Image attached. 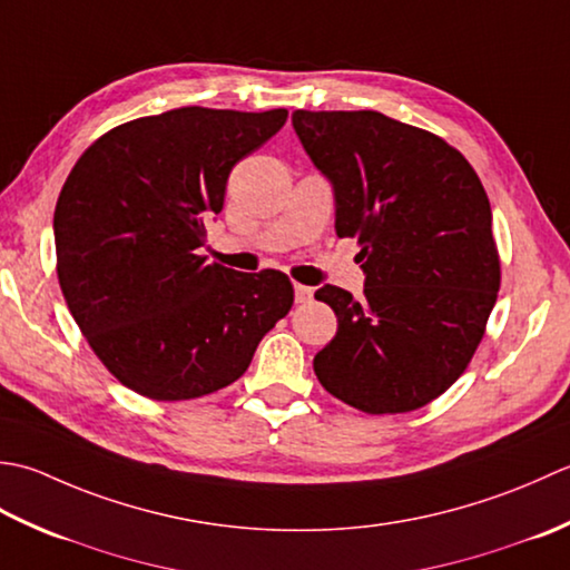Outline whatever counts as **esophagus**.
I'll return each mask as SVG.
<instances>
[{
	"label": "esophagus",
	"mask_w": 570,
	"mask_h": 570,
	"mask_svg": "<svg viewBox=\"0 0 570 570\" xmlns=\"http://www.w3.org/2000/svg\"><path fill=\"white\" fill-rule=\"evenodd\" d=\"M312 295H315V289L307 287V285H295V302H299V305H305V302L312 299Z\"/></svg>",
	"instance_id": "34e87169"
}]
</instances>
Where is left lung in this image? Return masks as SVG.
Instances as JSON below:
<instances>
[{
    "mask_svg": "<svg viewBox=\"0 0 570 570\" xmlns=\"http://www.w3.org/2000/svg\"><path fill=\"white\" fill-rule=\"evenodd\" d=\"M332 181L336 236L356 238L364 297L324 285L336 334L315 356L332 396L383 415L445 393L468 368L499 293L492 208L455 147L376 110H295Z\"/></svg>",
    "mask_w": 570,
    "mask_h": 570,
    "instance_id": "8db88e82",
    "label": "left lung"
}]
</instances>
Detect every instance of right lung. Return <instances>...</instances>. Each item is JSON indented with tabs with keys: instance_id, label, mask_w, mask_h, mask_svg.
<instances>
[{
	"instance_id": "obj_1",
	"label": "right lung",
	"mask_w": 570,
	"mask_h": 570,
	"mask_svg": "<svg viewBox=\"0 0 570 570\" xmlns=\"http://www.w3.org/2000/svg\"><path fill=\"white\" fill-rule=\"evenodd\" d=\"M285 120L283 108L149 115L98 137L68 174L53 214L58 285L90 350L139 396L226 389L293 307L285 273H236L199 253L230 169Z\"/></svg>"
}]
</instances>
